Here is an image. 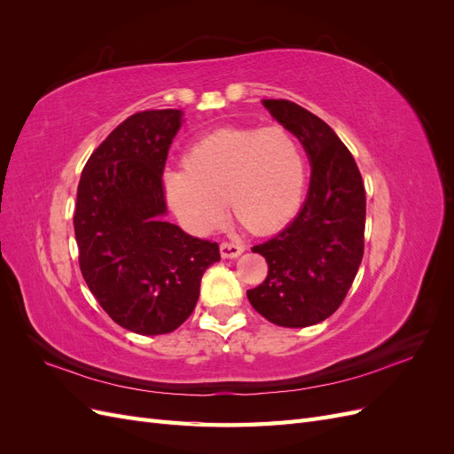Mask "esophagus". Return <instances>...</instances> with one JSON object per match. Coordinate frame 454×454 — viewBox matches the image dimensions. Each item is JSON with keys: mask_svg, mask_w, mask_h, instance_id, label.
<instances>
[{"mask_svg": "<svg viewBox=\"0 0 454 454\" xmlns=\"http://www.w3.org/2000/svg\"><path fill=\"white\" fill-rule=\"evenodd\" d=\"M219 252L223 257H237L244 252V244L240 242H222L219 244Z\"/></svg>", "mask_w": 454, "mask_h": 454, "instance_id": "1", "label": "esophagus"}]
</instances>
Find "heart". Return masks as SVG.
I'll use <instances>...</instances> for the list:
<instances>
[{"label": "heart", "mask_w": 454, "mask_h": 454, "mask_svg": "<svg viewBox=\"0 0 454 454\" xmlns=\"http://www.w3.org/2000/svg\"><path fill=\"white\" fill-rule=\"evenodd\" d=\"M305 184V149L280 125L217 130L187 151L185 170L164 176L172 208L197 232L222 222L225 200L246 229H278L297 212Z\"/></svg>", "instance_id": "obj_1"}]
</instances>
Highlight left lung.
I'll list each match as a JSON object with an SVG mask.
<instances>
[{"label": "left lung", "mask_w": 454, "mask_h": 454, "mask_svg": "<svg viewBox=\"0 0 454 454\" xmlns=\"http://www.w3.org/2000/svg\"><path fill=\"white\" fill-rule=\"evenodd\" d=\"M303 144L312 174L294 222L252 252L267 259V278L248 290L250 305L282 327L329 318L345 301L364 257L365 189L348 147L333 129L290 100H263Z\"/></svg>", "instance_id": "1"}]
</instances>
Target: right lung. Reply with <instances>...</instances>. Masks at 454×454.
Returning a JSON list of instances; mask_svg holds the SVG:
<instances>
[{
  "label": "right lung",
  "instance_id": "right-lung-1",
  "mask_svg": "<svg viewBox=\"0 0 454 454\" xmlns=\"http://www.w3.org/2000/svg\"><path fill=\"white\" fill-rule=\"evenodd\" d=\"M180 125V109L130 115L92 151L77 187L81 274L109 318L138 335L180 327L219 261L217 242L162 219V172Z\"/></svg>",
  "mask_w": 454,
  "mask_h": 454
}]
</instances>
